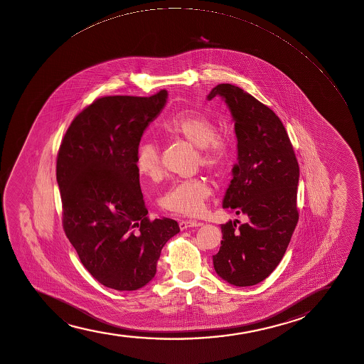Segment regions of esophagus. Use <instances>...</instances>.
<instances>
[{
    "label": "esophagus",
    "mask_w": 364,
    "mask_h": 364,
    "mask_svg": "<svg viewBox=\"0 0 364 364\" xmlns=\"http://www.w3.org/2000/svg\"><path fill=\"white\" fill-rule=\"evenodd\" d=\"M203 223L199 221H196V220H182L180 222V228L181 230H187V228H191V227H199L201 226Z\"/></svg>",
    "instance_id": "1"
}]
</instances>
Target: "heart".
Masks as SVG:
<instances>
[{
	"label": "heart",
	"instance_id": "b5f03b06",
	"mask_svg": "<svg viewBox=\"0 0 364 364\" xmlns=\"http://www.w3.org/2000/svg\"><path fill=\"white\" fill-rule=\"evenodd\" d=\"M161 132L170 138H180L199 148V163L209 171H226L233 158V146L225 134L216 132L210 117L196 110H182L161 124ZM138 173L151 181H160L164 170L160 151L154 143L143 142L136 153ZM213 188L204 177L176 181L161 199L164 209L178 215L203 213Z\"/></svg>",
	"mask_w": 364,
	"mask_h": 364
}]
</instances>
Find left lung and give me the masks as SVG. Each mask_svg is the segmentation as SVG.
Here are the masks:
<instances>
[{
  "label": "left lung",
  "instance_id": "left-lung-1",
  "mask_svg": "<svg viewBox=\"0 0 364 364\" xmlns=\"http://www.w3.org/2000/svg\"><path fill=\"white\" fill-rule=\"evenodd\" d=\"M215 97L226 102L238 141L223 208L249 220L221 225L213 268L230 284L250 287L266 279L287 251L299 221L300 170L284 126L267 105L230 84L213 87L208 100Z\"/></svg>",
  "mask_w": 364,
  "mask_h": 364
}]
</instances>
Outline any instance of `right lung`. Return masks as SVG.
Instances as JSON below:
<instances>
[{"mask_svg": "<svg viewBox=\"0 0 364 364\" xmlns=\"http://www.w3.org/2000/svg\"><path fill=\"white\" fill-rule=\"evenodd\" d=\"M166 98V90L98 98L76 115L57 155L64 232L93 278L119 291L148 284L180 232L175 220L148 218L136 168L143 132Z\"/></svg>", "mask_w": 364, "mask_h": 364, "instance_id": "1", "label": "right lung"}]
</instances>
